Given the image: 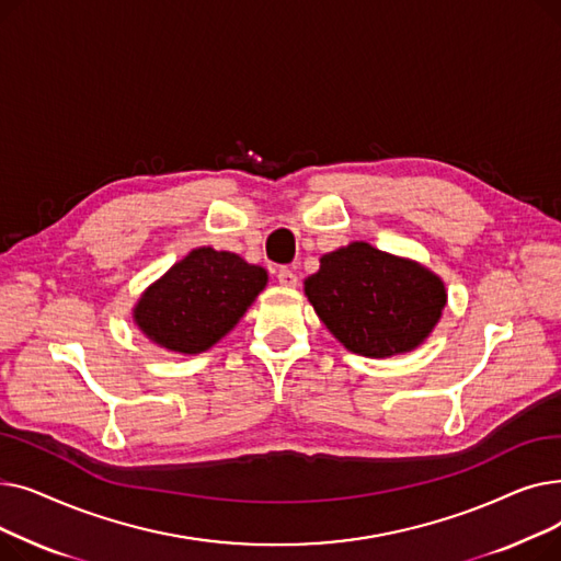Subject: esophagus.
Masks as SVG:
<instances>
[{
	"label": "esophagus",
	"instance_id": "34e87169",
	"mask_svg": "<svg viewBox=\"0 0 561 561\" xmlns=\"http://www.w3.org/2000/svg\"><path fill=\"white\" fill-rule=\"evenodd\" d=\"M277 282H279L282 286L293 288V286H298V275L293 273L290 268H279V273H277Z\"/></svg>",
	"mask_w": 561,
	"mask_h": 561
}]
</instances>
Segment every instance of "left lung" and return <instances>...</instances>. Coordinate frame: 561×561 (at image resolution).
Returning a JSON list of instances; mask_svg holds the SVG:
<instances>
[{"instance_id": "obj_1", "label": "left lung", "mask_w": 561, "mask_h": 561, "mask_svg": "<svg viewBox=\"0 0 561 561\" xmlns=\"http://www.w3.org/2000/svg\"><path fill=\"white\" fill-rule=\"evenodd\" d=\"M305 293L350 352L373 359L419 347L448 302L444 282L425 265L364 241L322 254Z\"/></svg>"}]
</instances>
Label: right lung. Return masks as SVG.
Segmentation results:
<instances>
[{"label":"right lung","mask_w":561,"mask_h":561,"mask_svg":"<svg viewBox=\"0 0 561 561\" xmlns=\"http://www.w3.org/2000/svg\"><path fill=\"white\" fill-rule=\"evenodd\" d=\"M265 284L268 273L261 265L197 248L142 293L134 320L157 345L199 355L233 330Z\"/></svg>","instance_id":"add662e5"}]
</instances>
